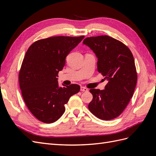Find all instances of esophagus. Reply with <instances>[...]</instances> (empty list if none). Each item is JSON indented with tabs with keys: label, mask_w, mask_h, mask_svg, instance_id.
<instances>
[{
	"label": "esophagus",
	"mask_w": 156,
	"mask_h": 156,
	"mask_svg": "<svg viewBox=\"0 0 156 156\" xmlns=\"http://www.w3.org/2000/svg\"><path fill=\"white\" fill-rule=\"evenodd\" d=\"M81 91H82V92H88V88H87L86 87H81Z\"/></svg>",
	"instance_id": "esophagus-1"
}]
</instances>
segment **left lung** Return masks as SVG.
I'll use <instances>...</instances> for the list:
<instances>
[{"label": "left lung", "mask_w": 156, "mask_h": 156, "mask_svg": "<svg viewBox=\"0 0 156 156\" xmlns=\"http://www.w3.org/2000/svg\"><path fill=\"white\" fill-rule=\"evenodd\" d=\"M83 44L95 53L98 72L108 81L104 90H90L93 99L89 110L100 119H114L133 95L137 81L133 56L123 43L108 36L87 37Z\"/></svg>", "instance_id": "1"}]
</instances>
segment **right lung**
Segmentation results:
<instances>
[{
	"instance_id": "add662e5",
	"label": "right lung",
	"mask_w": 156,
	"mask_h": 156,
	"mask_svg": "<svg viewBox=\"0 0 156 156\" xmlns=\"http://www.w3.org/2000/svg\"><path fill=\"white\" fill-rule=\"evenodd\" d=\"M84 37H51L34 42L27 50L19 75L20 87L28 108L40 121L57 120L69 98L79 92L78 84L60 87L57 77L66 56Z\"/></svg>"
}]
</instances>
